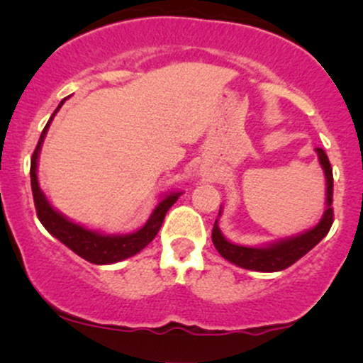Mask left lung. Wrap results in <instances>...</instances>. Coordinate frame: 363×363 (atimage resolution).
Returning a JSON list of instances; mask_svg holds the SVG:
<instances>
[{
  "label": "left lung",
  "instance_id": "obj_1",
  "mask_svg": "<svg viewBox=\"0 0 363 363\" xmlns=\"http://www.w3.org/2000/svg\"><path fill=\"white\" fill-rule=\"evenodd\" d=\"M315 152H318V160L324 170V177H326V210H324L319 223L314 225L309 230L302 232V234L274 240V242L269 244H262L259 247H249V245L230 242L220 230L218 218H216L213 232H211V240H213L220 256L244 269H252V272L261 273L281 272V269L297 262L302 256H306L312 247H315L328 235L329 228L333 225V169L324 150L315 148ZM220 215H222V206H220L218 216Z\"/></svg>",
  "mask_w": 363,
  "mask_h": 363
}]
</instances>
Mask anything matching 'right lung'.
Segmentation results:
<instances>
[{"instance_id":"right-lung-1","label":"right lung","mask_w":363,"mask_h":363,"mask_svg":"<svg viewBox=\"0 0 363 363\" xmlns=\"http://www.w3.org/2000/svg\"><path fill=\"white\" fill-rule=\"evenodd\" d=\"M65 101H61L57 109L52 112L51 119L45 124V128L43 129V135H40L39 143H37L35 152L30 160V184L32 194H34L37 216H39L40 223L44 225V228L49 234L56 237L60 242L72 249L74 254H78V256L83 257L85 261L94 262V264H114V262L128 259V257L138 254L141 249L147 247V245L155 239L162 223H164L165 213H167L169 208L177 201L179 196L182 193L179 191V193H169L162 196L160 203L153 208L147 223H145L143 227H140L138 230L131 232V234H104V232L91 230V228H86L80 223L72 222L69 218H66L61 211L54 210L51 203L45 198L44 191L40 189L39 186L37 162H39V153L40 148H43L45 135H48V129L51 126L54 116H56V112L61 109Z\"/></svg>"}]
</instances>
